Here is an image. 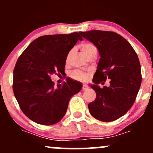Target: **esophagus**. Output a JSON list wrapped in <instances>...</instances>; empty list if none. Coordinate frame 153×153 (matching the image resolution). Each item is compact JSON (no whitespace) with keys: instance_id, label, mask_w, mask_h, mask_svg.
<instances>
[{"instance_id":"34e87169","label":"esophagus","mask_w":153,"mask_h":153,"mask_svg":"<svg viewBox=\"0 0 153 153\" xmlns=\"http://www.w3.org/2000/svg\"><path fill=\"white\" fill-rule=\"evenodd\" d=\"M88 86L87 85H85V84H83V85H82V91H86V90H88Z\"/></svg>"}]
</instances>
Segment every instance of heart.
Returning <instances> with one entry per match:
<instances>
[{"label": "heart", "instance_id": "obj_1", "mask_svg": "<svg viewBox=\"0 0 153 153\" xmlns=\"http://www.w3.org/2000/svg\"><path fill=\"white\" fill-rule=\"evenodd\" d=\"M80 48H81L82 53L85 54L86 57H88L89 54L92 53L93 52L97 51V48H96V47L94 45H93L92 43H90V42L82 43V45H80ZM71 55V52L68 54L67 60L69 59ZM71 76L73 78L75 79V80H80V81H85V80H86L88 79V74L81 71H74L71 73Z\"/></svg>", "mask_w": 153, "mask_h": 153}]
</instances>
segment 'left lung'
<instances>
[{
    "mask_svg": "<svg viewBox=\"0 0 153 153\" xmlns=\"http://www.w3.org/2000/svg\"><path fill=\"white\" fill-rule=\"evenodd\" d=\"M80 34L96 45L101 58L91 85L96 98L88 104L91 114L109 122L124 116L134 103L142 82L138 56L127 39L114 31L92 30ZM110 79V85H97Z\"/></svg>",
    "mask_w": 153,
    "mask_h": 153,
    "instance_id": "obj_1",
    "label": "left lung"
}]
</instances>
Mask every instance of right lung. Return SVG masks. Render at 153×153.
<instances>
[{
  "mask_svg": "<svg viewBox=\"0 0 153 153\" xmlns=\"http://www.w3.org/2000/svg\"><path fill=\"white\" fill-rule=\"evenodd\" d=\"M82 39L78 32L45 35L19 57L13 70V94L23 113L33 122L43 125L59 122L71 98L81 89L80 82L71 80L55 87L51 75L65 73L68 52Z\"/></svg>",
  "mask_w": 153,
  "mask_h": 153,
  "instance_id": "obj_1",
  "label": "right lung"
}]
</instances>
